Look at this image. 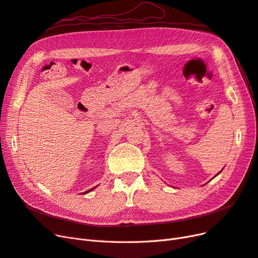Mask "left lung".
<instances>
[{
  "label": "left lung",
  "mask_w": 258,
  "mask_h": 258,
  "mask_svg": "<svg viewBox=\"0 0 258 258\" xmlns=\"http://www.w3.org/2000/svg\"><path fill=\"white\" fill-rule=\"evenodd\" d=\"M220 173H221V171H220ZM217 174H218V173H217ZM217 174H216V175H217Z\"/></svg>",
  "instance_id": "1"
}]
</instances>
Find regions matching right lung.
<instances>
[{
	"label": "right lung",
	"instance_id": "obj_1",
	"mask_svg": "<svg viewBox=\"0 0 258 258\" xmlns=\"http://www.w3.org/2000/svg\"><path fill=\"white\" fill-rule=\"evenodd\" d=\"M92 189H95V187H93V188H91V189H89V190H87V191H85V192H83V194H87V192H89V191H91Z\"/></svg>",
	"mask_w": 258,
	"mask_h": 258
}]
</instances>
